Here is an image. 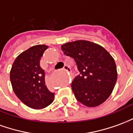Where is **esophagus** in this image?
Listing matches in <instances>:
<instances>
[{
  "mask_svg": "<svg viewBox=\"0 0 133 133\" xmlns=\"http://www.w3.org/2000/svg\"><path fill=\"white\" fill-rule=\"evenodd\" d=\"M63 68H64V70H66V71H68V72H69L70 70V67L68 66V65H66V64H65V65H64Z\"/></svg>",
  "mask_w": 133,
  "mask_h": 133,
  "instance_id": "obj_1",
  "label": "esophagus"
}]
</instances>
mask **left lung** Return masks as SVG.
<instances>
[{
	"label": "left lung",
	"instance_id": "obj_1",
	"mask_svg": "<svg viewBox=\"0 0 133 133\" xmlns=\"http://www.w3.org/2000/svg\"><path fill=\"white\" fill-rule=\"evenodd\" d=\"M61 49L74 59L80 72L71 84L77 100L90 108L104 103L117 78L116 65L110 53L100 45L88 41L67 43Z\"/></svg>",
	"mask_w": 133,
	"mask_h": 133
}]
</instances>
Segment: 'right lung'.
<instances>
[{"mask_svg":"<svg viewBox=\"0 0 133 133\" xmlns=\"http://www.w3.org/2000/svg\"><path fill=\"white\" fill-rule=\"evenodd\" d=\"M45 45H38L23 52L16 58L10 72V79L16 96L25 105L33 109H42L51 104L54 92L48 89L44 70L40 61Z\"/></svg>","mask_w":133,"mask_h":133,"instance_id":"1","label":"right lung"}]
</instances>
